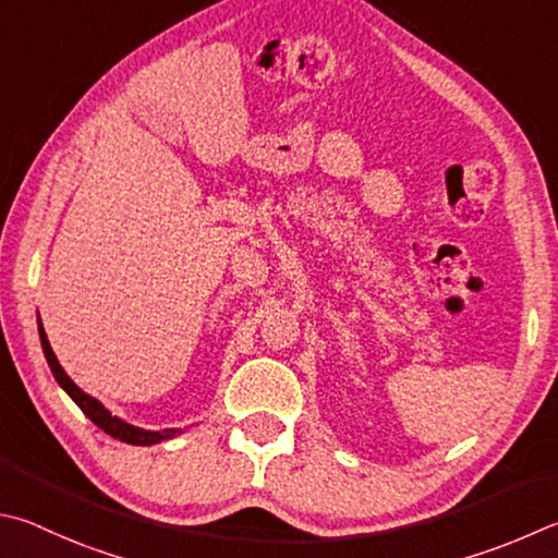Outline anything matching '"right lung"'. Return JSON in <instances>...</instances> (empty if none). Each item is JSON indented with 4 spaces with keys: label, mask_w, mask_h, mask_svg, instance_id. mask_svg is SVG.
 <instances>
[{
    "label": "right lung",
    "mask_w": 558,
    "mask_h": 558,
    "mask_svg": "<svg viewBox=\"0 0 558 558\" xmlns=\"http://www.w3.org/2000/svg\"><path fill=\"white\" fill-rule=\"evenodd\" d=\"M38 337H40V349H44V356L48 361V368H50V373H53V378L58 380L60 388H63L70 395V398H73V402L77 404V408L83 410L87 417L97 424L99 429L107 432L109 437H114V439L124 441V444H131V447H154V444L168 441V439H173V437H178V434L185 432V429L154 432V429L134 427V424H129V422H124L121 417H117V414H111L97 398H93V395H87L83 388H77L75 380L68 376V373L63 371V366H60V361L56 359L53 349H50V341L46 337V329H44V324H40V319H38Z\"/></svg>",
    "instance_id": "obj_1"
}]
</instances>
